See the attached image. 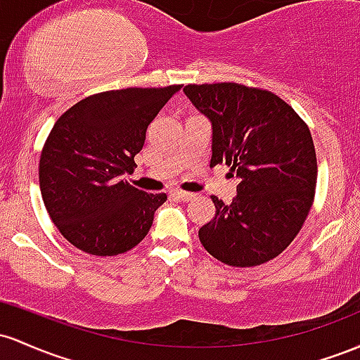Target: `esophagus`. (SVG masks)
<instances>
[{"label":"esophagus","mask_w":360,"mask_h":360,"mask_svg":"<svg viewBox=\"0 0 360 360\" xmlns=\"http://www.w3.org/2000/svg\"><path fill=\"white\" fill-rule=\"evenodd\" d=\"M173 197H175V199H179V200L187 202V200H192L193 197H195V193L185 192V191H175V192H173Z\"/></svg>","instance_id":"1"}]
</instances>
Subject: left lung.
Here are the masks:
<instances>
[{"label": "left lung", "mask_w": 360, "mask_h": 360, "mask_svg": "<svg viewBox=\"0 0 360 360\" xmlns=\"http://www.w3.org/2000/svg\"><path fill=\"white\" fill-rule=\"evenodd\" d=\"M185 95L212 122L211 167L240 176L231 204L212 195L216 216L199 229L214 258L255 267L281 255L314 200L316 151L309 127L276 93L238 83L187 84Z\"/></svg>", "instance_id": "obj_1"}]
</instances>
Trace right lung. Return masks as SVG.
Segmentation results:
<instances>
[{"mask_svg":"<svg viewBox=\"0 0 360 360\" xmlns=\"http://www.w3.org/2000/svg\"><path fill=\"white\" fill-rule=\"evenodd\" d=\"M181 84L95 93L59 117L44 143L39 181L52 223L82 252L114 257L144 240L167 193L122 179L148 126Z\"/></svg>","mask_w":360,"mask_h":360,"instance_id":"right-lung-1","label":"right lung"}]
</instances>
